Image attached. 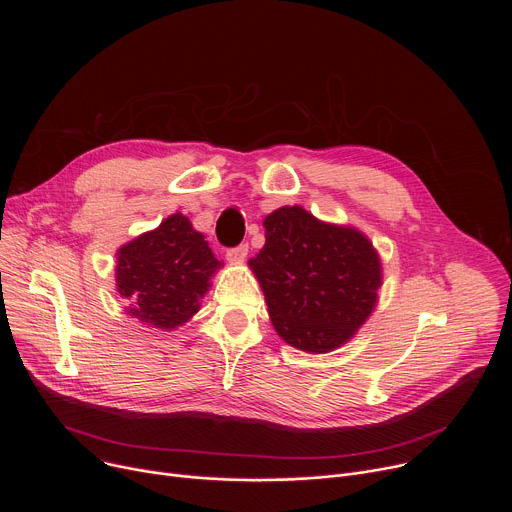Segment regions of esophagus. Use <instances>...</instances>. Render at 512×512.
Masks as SVG:
<instances>
[{"label":"esophagus","mask_w":512,"mask_h":512,"mask_svg":"<svg viewBox=\"0 0 512 512\" xmlns=\"http://www.w3.org/2000/svg\"><path fill=\"white\" fill-rule=\"evenodd\" d=\"M247 253H249V245H247V243H241L239 247H233V249L227 251V259H229L231 263H241V261H245Z\"/></svg>","instance_id":"34e87169"}]
</instances>
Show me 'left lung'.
<instances>
[{
	"mask_svg": "<svg viewBox=\"0 0 512 512\" xmlns=\"http://www.w3.org/2000/svg\"><path fill=\"white\" fill-rule=\"evenodd\" d=\"M265 245L249 261L277 334L322 354L348 342L377 306L381 259L352 227L318 221L302 206L273 210Z\"/></svg>",
	"mask_w": 512,
	"mask_h": 512,
	"instance_id": "left-lung-1",
	"label": "left lung"
}]
</instances>
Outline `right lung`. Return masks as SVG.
<instances>
[{
	"instance_id": "1",
	"label": "right lung",
	"mask_w": 512,
	"mask_h": 512,
	"mask_svg": "<svg viewBox=\"0 0 512 512\" xmlns=\"http://www.w3.org/2000/svg\"><path fill=\"white\" fill-rule=\"evenodd\" d=\"M221 267L204 241L180 212L117 251L115 281L127 314L152 328L172 330L188 322L200 308L198 300Z\"/></svg>"
}]
</instances>
